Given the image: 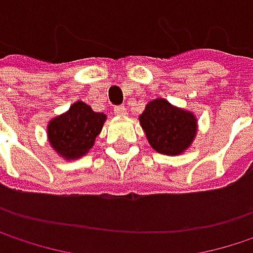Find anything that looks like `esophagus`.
<instances>
[{"mask_svg": "<svg viewBox=\"0 0 253 253\" xmlns=\"http://www.w3.org/2000/svg\"><path fill=\"white\" fill-rule=\"evenodd\" d=\"M114 114L119 116V117H125L127 114L126 107H125V105H117V107H114Z\"/></svg>", "mask_w": 253, "mask_h": 253, "instance_id": "34e87169", "label": "esophagus"}]
</instances>
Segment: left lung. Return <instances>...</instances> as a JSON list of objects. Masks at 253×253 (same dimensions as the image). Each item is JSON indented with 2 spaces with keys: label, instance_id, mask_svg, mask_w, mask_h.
Here are the masks:
<instances>
[{
  "label": "left lung",
  "instance_id": "left-lung-1",
  "mask_svg": "<svg viewBox=\"0 0 253 253\" xmlns=\"http://www.w3.org/2000/svg\"><path fill=\"white\" fill-rule=\"evenodd\" d=\"M149 145L160 154L180 155L193 142L198 120L190 111L171 105L163 98L151 101L139 117Z\"/></svg>",
  "mask_w": 253,
  "mask_h": 253
}]
</instances>
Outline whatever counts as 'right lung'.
Segmentation results:
<instances>
[{
  "instance_id": "add662e5",
  "label": "right lung",
  "mask_w": 253,
  "mask_h": 253,
  "mask_svg": "<svg viewBox=\"0 0 253 253\" xmlns=\"http://www.w3.org/2000/svg\"><path fill=\"white\" fill-rule=\"evenodd\" d=\"M107 116L95 113L83 101L48 123V140L54 151L66 160H76L87 154L101 133Z\"/></svg>"
}]
</instances>
